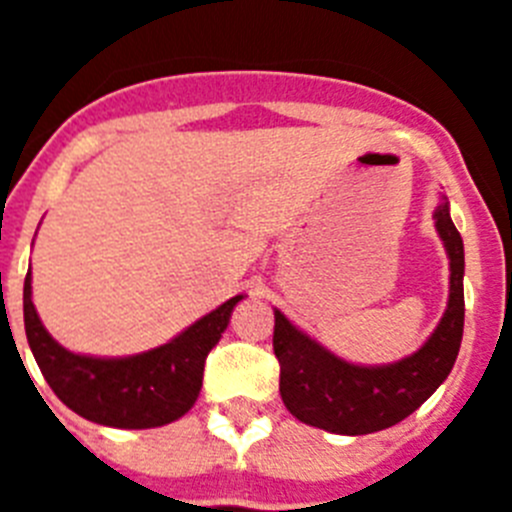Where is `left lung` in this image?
I'll use <instances>...</instances> for the list:
<instances>
[{
  "label": "left lung",
  "instance_id": "8db88e82",
  "mask_svg": "<svg viewBox=\"0 0 512 512\" xmlns=\"http://www.w3.org/2000/svg\"><path fill=\"white\" fill-rule=\"evenodd\" d=\"M436 233L449 256V302L428 341L392 364H354L297 328L274 307V354L279 395L297 420L338 436L392 428L443 384L459 356L464 333V243L446 194L433 210Z\"/></svg>",
  "mask_w": 512,
  "mask_h": 512
}]
</instances>
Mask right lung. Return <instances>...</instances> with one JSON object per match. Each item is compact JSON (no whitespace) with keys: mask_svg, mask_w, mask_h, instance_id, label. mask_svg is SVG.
I'll list each match as a JSON object with an SVG mask.
<instances>
[{"mask_svg":"<svg viewBox=\"0 0 512 512\" xmlns=\"http://www.w3.org/2000/svg\"><path fill=\"white\" fill-rule=\"evenodd\" d=\"M241 300L243 295L230 297L169 343L133 356H87L63 348L35 310L30 271L22 289V312L30 351L66 408L110 428H158L192 410L202 390L207 354Z\"/></svg>","mask_w":512,"mask_h":512,"instance_id":"right-lung-1","label":"right lung"}]
</instances>
